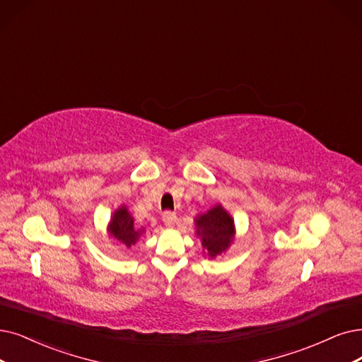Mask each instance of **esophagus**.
<instances>
[{
    "label": "esophagus",
    "instance_id": "1",
    "mask_svg": "<svg viewBox=\"0 0 362 362\" xmlns=\"http://www.w3.org/2000/svg\"><path fill=\"white\" fill-rule=\"evenodd\" d=\"M163 223H165V226L166 227H173L175 226V223H177V215L173 214V212H170V211H166L165 214H163Z\"/></svg>",
    "mask_w": 362,
    "mask_h": 362
}]
</instances>
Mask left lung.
<instances>
[{"mask_svg": "<svg viewBox=\"0 0 362 362\" xmlns=\"http://www.w3.org/2000/svg\"><path fill=\"white\" fill-rule=\"evenodd\" d=\"M196 235L200 238L208 257L215 258L226 252L233 242L235 221L221 205H216L206 214L197 216Z\"/></svg>", "mask_w": 362, "mask_h": 362, "instance_id": "1", "label": "left lung"}]
</instances>
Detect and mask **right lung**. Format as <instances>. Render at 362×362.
Masks as SVG:
<instances>
[{
    "label": "right lung",
    "mask_w": 362,
    "mask_h": 362,
    "mask_svg": "<svg viewBox=\"0 0 362 362\" xmlns=\"http://www.w3.org/2000/svg\"><path fill=\"white\" fill-rule=\"evenodd\" d=\"M108 231L111 238L117 239L119 242L126 245L127 248H131L144 233V228L135 227L134 216L129 214L127 208L123 205L112 214L111 221L108 224Z\"/></svg>",
    "instance_id": "obj_1"
}]
</instances>
